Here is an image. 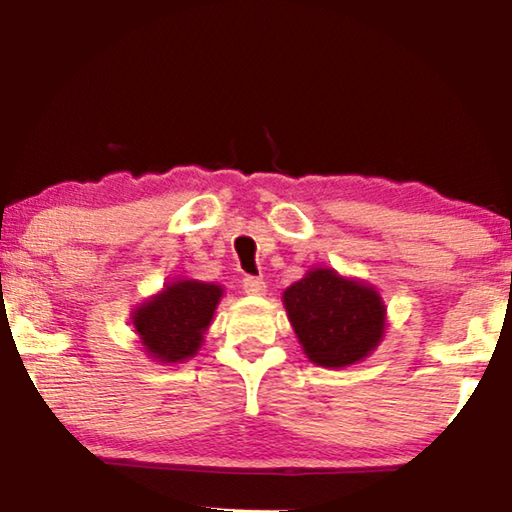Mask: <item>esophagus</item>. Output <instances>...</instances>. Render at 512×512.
Wrapping results in <instances>:
<instances>
[{
	"instance_id": "34e87169",
	"label": "esophagus",
	"mask_w": 512,
	"mask_h": 512,
	"mask_svg": "<svg viewBox=\"0 0 512 512\" xmlns=\"http://www.w3.org/2000/svg\"><path fill=\"white\" fill-rule=\"evenodd\" d=\"M242 289L249 296H263L265 293V282L261 277H244L242 279Z\"/></svg>"
}]
</instances>
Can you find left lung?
<instances>
[{"label": "left lung", "instance_id": "left-lung-1", "mask_svg": "<svg viewBox=\"0 0 512 512\" xmlns=\"http://www.w3.org/2000/svg\"><path fill=\"white\" fill-rule=\"evenodd\" d=\"M282 300L303 352L317 366H352L380 345L387 307L366 282L314 268Z\"/></svg>", "mask_w": 512, "mask_h": 512}]
</instances>
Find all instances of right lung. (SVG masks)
<instances>
[{
  "instance_id": "add662e5",
  "label": "right lung",
  "mask_w": 512,
  "mask_h": 512,
  "mask_svg": "<svg viewBox=\"0 0 512 512\" xmlns=\"http://www.w3.org/2000/svg\"><path fill=\"white\" fill-rule=\"evenodd\" d=\"M223 289L212 282L177 279L132 312L144 352L160 363H179L198 354Z\"/></svg>"
}]
</instances>
